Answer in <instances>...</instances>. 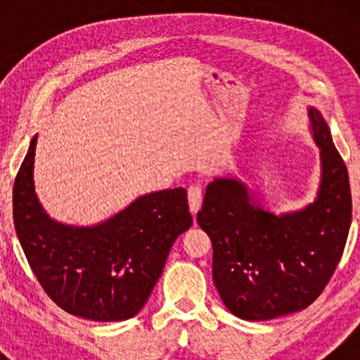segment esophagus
<instances>
[{
	"instance_id": "esophagus-1",
	"label": "esophagus",
	"mask_w": 360,
	"mask_h": 360,
	"mask_svg": "<svg viewBox=\"0 0 360 360\" xmlns=\"http://www.w3.org/2000/svg\"><path fill=\"white\" fill-rule=\"evenodd\" d=\"M201 201H203V195H201L200 186H190L188 188V205L191 214H196L201 208Z\"/></svg>"
}]
</instances>
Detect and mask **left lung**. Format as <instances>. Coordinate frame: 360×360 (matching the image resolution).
<instances>
[{
    "instance_id": "1",
    "label": "left lung",
    "mask_w": 360,
    "mask_h": 360,
    "mask_svg": "<svg viewBox=\"0 0 360 360\" xmlns=\"http://www.w3.org/2000/svg\"><path fill=\"white\" fill-rule=\"evenodd\" d=\"M308 120L321 160L313 203L275 214L244 181L219 176L196 216L213 243V282L240 319L267 321L309 307L342 257L352 221L347 169L321 112L309 106Z\"/></svg>"
}]
</instances>
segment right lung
Segmentation results:
<instances>
[{"label": "right lung", "instance_id": "obj_1", "mask_svg": "<svg viewBox=\"0 0 360 360\" xmlns=\"http://www.w3.org/2000/svg\"><path fill=\"white\" fill-rule=\"evenodd\" d=\"M37 136L13 188L14 228L46 293L67 313L124 321L149 300L172 245L193 218L185 188L152 191L95 226L58 223L34 188Z\"/></svg>", "mask_w": 360, "mask_h": 360}]
</instances>
